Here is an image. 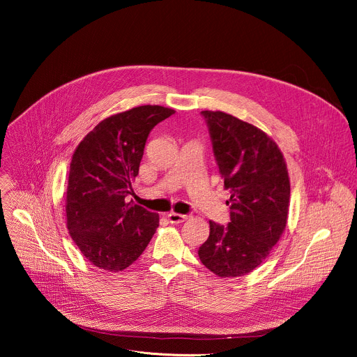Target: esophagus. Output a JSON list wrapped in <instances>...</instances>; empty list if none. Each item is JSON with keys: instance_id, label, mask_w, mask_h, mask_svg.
<instances>
[{"instance_id": "34e87169", "label": "esophagus", "mask_w": 357, "mask_h": 357, "mask_svg": "<svg viewBox=\"0 0 357 357\" xmlns=\"http://www.w3.org/2000/svg\"><path fill=\"white\" fill-rule=\"evenodd\" d=\"M167 218H168L169 223H182V222H185L188 219L186 215H181V213H175V212L168 213Z\"/></svg>"}]
</instances>
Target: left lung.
Listing matches in <instances>:
<instances>
[{
	"instance_id": "8db88e82",
	"label": "left lung",
	"mask_w": 357,
	"mask_h": 357,
	"mask_svg": "<svg viewBox=\"0 0 357 357\" xmlns=\"http://www.w3.org/2000/svg\"><path fill=\"white\" fill-rule=\"evenodd\" d=\"M225 188L230 222H209L199 247L202 264L219 277H241L257 268L287 226L289 178L278 145L264 131L223 112H202Z\"/></svg>"
}]
</instances>
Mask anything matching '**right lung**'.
<instances>
[{
    "mask_svg": "<svg viewBox=\"0 0 357 357\" xmlns=\"http://www.w3.org/2000/svg\"><path fill=\"white\" fill-rule=\"evenodd\" d=\"M175 110L139 106L98 123L77 145L66 190L72 240L96 267L123 271L160 226L158 213L126 202L138 175L146 138Z\"/></svg>",
    "mask_w": 357,
    "mask_h": 357,
    "instance_id": "right-lung-1",
    "label": "right lung"
}]
</instances>
